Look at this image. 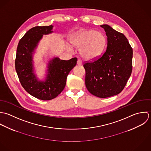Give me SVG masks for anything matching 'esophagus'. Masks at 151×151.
<instances>
[{"mask_svg": "<svg viewBox=\"0 0 151 151\" xmlns=\"http://www.w3.org/2000/svg\"><path fill=\"white\" fill-rule=\"evenodd\" d=\"M77 64H78V65H82V60H78V61H77Z\"/></svg>", "mask_w": 151, "mask_h": 151, "instance_id": "obj_1", "label": "esophagus"}]
</instances>
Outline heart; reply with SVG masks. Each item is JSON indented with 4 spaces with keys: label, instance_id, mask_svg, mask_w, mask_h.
Listing matches in <instances>:
<instances>
[{
    "label": "heart",
    "instance_id": "1",
    "mask_svg": "<svg viewBox=\"0 0 151 151\" xmlns=\"http://www.w3.org/2000/svg\"><path fill=\"white\" fill-rule=\"evenodd\" d=\"M72 45L79 48L80 55L86 60H94L103 52L106 44L104 34L91 30L79 31L71 35Z\"/></svg>",
    "mask_w": 151,
    "mask_h": 151
}]
</instances>
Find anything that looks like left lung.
Listing matches in <instances>:
<instances>
[{
    "label": "left lung",
    "instance_id": "8db88e82",
    "mask_svg": "<svg viewBox=\"0 0 151 151\" xmlns=\"http://www.w3.org/2000/svg\"><path fill=\"white\" fill-rule=\"evenodd\" d=\"M107 37L103 54L83 63L85 85L94 96L106 98L122 91L132 69V48L125 35L110 26H100Z\"/></svg>",
    "mask_w": 151,
    "mask_h": 151
}]
</instances>
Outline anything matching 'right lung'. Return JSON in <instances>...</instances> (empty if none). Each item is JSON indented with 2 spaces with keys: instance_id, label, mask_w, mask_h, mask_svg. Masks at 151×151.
I'll return each mask as SVG.
<instances>
[{
  "instance_id": "1",
  "label": "right lung",
  "mask_w": 151,
  "mask_h": 151,
  "mask_svg": "<svg viewBox=\"0 0 151 151\" xmlns=\"http://www.w3.org/2000/svg\"><path fill=\"white\" fill-rule=\"evenodd\" d=\"M52 26H36L28 31L18 44L15 68L22 86L31 96L42 100L55 98L64 89L68 75L76 65L77 58L50 61L45 82H39L33 73L32 54L43 34L52 32Z\"/></svg>"
}]
</instances>
